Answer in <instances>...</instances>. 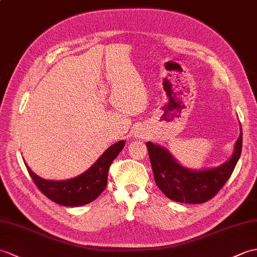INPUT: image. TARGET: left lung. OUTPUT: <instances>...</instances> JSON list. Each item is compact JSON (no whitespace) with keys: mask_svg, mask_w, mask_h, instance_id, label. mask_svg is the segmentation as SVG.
<instances>
[{"mask_svg":"<svg viewBox=\"0 0 257 257\" xmlns=\"http://www.w3.org/2000/svg\"><path fill=\"white\" fill-rule=\"evenodd\" d=\"M154 180L168 198L185 204H202L214 197L229 180L242 151V128L232 157L222 165L204 171L184 168L159 145L147 143Z\"/></svg>","mask_w":257,"mask_h":257,"instance_id":"left-lung-1","label":"left lung"}]
</instances>
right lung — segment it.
Segmentation results:
<instances>
[{
  "instance_id": "obj_1",
  "label": "right lung",
  "mask_w": 257,
  "mask_h": 257,
  "mask_svg": "<svg viewBox=\"0 0 257 257\" xmlns=\"http://www.w3.org/2000/svg\"><path fill=\"white\" fill-rule=\"evenodd\" d=\"M123 147V140L116 142L87 171L67 181H47L36 175L27 164L26 168L36 186L50 200L65 207L83 206L92 202L103 193L107 185L109 166Z\"/></svg>"
}]
</instances>
